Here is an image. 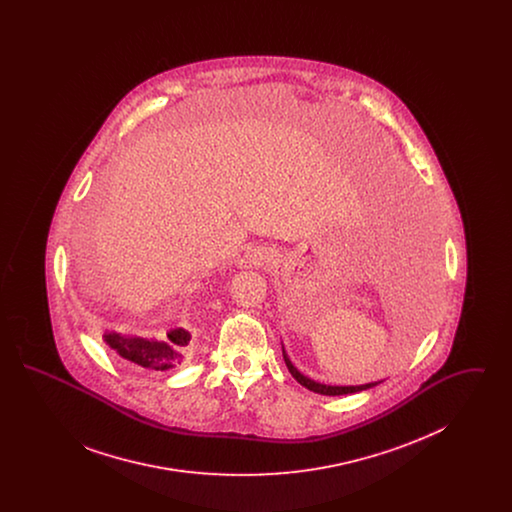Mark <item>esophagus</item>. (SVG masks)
Segmentation results:
<instances>
[{"mask_svg":"<svg viewBox=\"0 0 512 512\" xmlns=\"http://www.w3.org/2000/svg\"><path fill=\"white\" fill-rule=\"evenodd\" d=\"M265 261V257L261 253H251L247 255V265H261Z\"/></svg>","mask_w":512,"mask_h":512,"instance_id":"esophagus-1","label":"esophagus"}]
</instances>
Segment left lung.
I'll return each mask as SVG.
<instances>
[{"instance_id": "left-lung-1", "label": "left lung", "mask_w": 512, "mask_h": 512, "mask_svg": "<svg viewBox=\"0 0 512 512\" xmlns=\"http://www.w3.org/2000/svg\"><path fill=\"white\" fill-rule=\"evenodd\" d=\"M420 226H422V224H420ZM428 232H430V230H428ZM428 249H432V247L428 245ZM428 259H432V261H428V263H434V259H436V257H434V251H432V257H428ZM282 355H284V361H286L288 370L292 372L293 378H295L301 386H305L307 390L315 391V393H320V395H347V393H357V391L368 390V388H374V386L380 384V382H372V384H365V386H326V384H318L315 380L303 376V374L292 365V361H290V357L286 355L284 347H282Z\"/></svg>"}]
</instances>
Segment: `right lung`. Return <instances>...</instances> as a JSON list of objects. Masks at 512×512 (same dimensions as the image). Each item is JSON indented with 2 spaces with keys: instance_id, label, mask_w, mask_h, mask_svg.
<instances>
[{
  "instance_id": "right-lung-1",
  "label": "right lung",
  "mask_w": 512,
  "mask_h": 512,
  "mask_svg": "<svg viewBox=\"0 0 512 512\" xmlns=\"http://www.w3.org/2000/svg\"><path fill=\"white\" fill-rule=\"evenodd\" d=\"M103 340L111 349H115L122 359L134 365L149 370H171L184 361L186 347L192 340V334L184 328H174L165 340H146L117 332H105Z\"/></svg>"
}]
</instances>
